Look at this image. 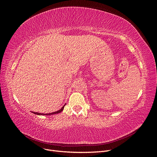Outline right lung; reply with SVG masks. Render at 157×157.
Segmentation results:
<instances>
[{"label": "right lung", "mask_w": 157, "mask_h": 157, "mask_svg": "<svg viewBox=\"0 0 157 157\" xmlns=\"http://www.w3.org/2000/svg\"><path fill=\"white\" fill-rule=\"evenodd\" d=\"M64 106H65V105H64ZM64 106H63L62 107V108H61V109H60L59 110H57V112H52V113H38V112H32L33 113H35V114H37V115H46V116H50V115H52V114H56V113H60V112H61L62 110H63V109H64Z\"/></svg>", "instance_id": "add662e5"}]
</instances>
